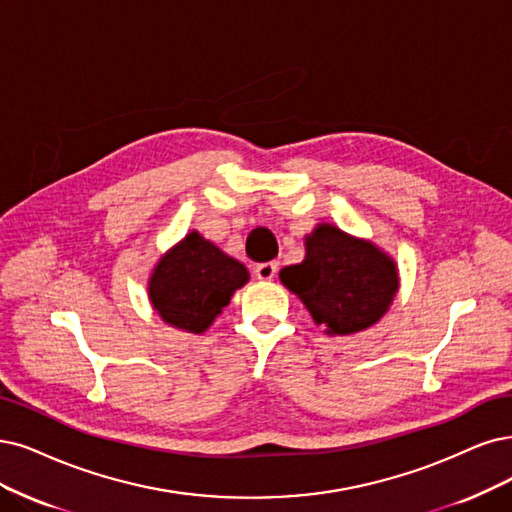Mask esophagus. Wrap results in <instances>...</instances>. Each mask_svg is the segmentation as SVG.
I'll return each instance as SVG.
<instances>
[{"label": "esophagus", "mask_w": 512, "mask_h": 512, "mask_svg": "<svg viewBox=\"0 0 512 512\" xmlns=\"http://www.w3.org/2000/svg\"><path fill=\"white\" fill-rule=\"evenodd\" d=\"M276 270H278V263L268 261V263H259L255 268V274L259 280H272L276 276Z\"/></svg>", "instance_id": "34e87169"}]
</instances>
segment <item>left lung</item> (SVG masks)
Instances as JSON below:
<instances>
[{
    "mask_svg": "<svg viewBox=\"0 0 512 512\" xmlns=\"http://www.w3.org/2000/svg\"><path fill=\"white\" fill-rule=\"evenodd\" d=\"M280 282L329 335H352L388 312L399 291V272L373 242L320 223L306 236V259L280 270Z\"/></svg>",
    "mask_w": 512,
    "mask_h": 512,
    "instance_id": "obj_1",
    "label": "left lung"
}]
</instances>
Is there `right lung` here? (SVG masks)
<instances>
[{
	"label": "right lung",
	"instance_id": "1",
	"mask_svg": "<svg viewBox=\"0 0 512 512\" xmlns=\"http://www.w3.org/2000/svg\"><path fill=\"white\" fill-rule=\"evenodd\" d=\"M246 282L249 272L238 259L198 232H189L160 257L147 293L164 323L187 333H204Z\"/></svg>",
	"mask_w": 512,
	"mask_h": 512
}]
</instances>
